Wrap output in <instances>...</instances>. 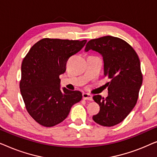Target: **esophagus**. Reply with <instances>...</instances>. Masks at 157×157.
<instances>
[{"label": "esophagus", "mask_w": 157, "mask_h": 157, "mask_svg": "<svg viewBox=\"0 0 157 157\" xmlns=\"http://www.w3.org/2000/svg\"><path fill=\"white\" fill-rule=\"evenodd\" d=\"M83 98L85 100H89V101L93 100V98H92V96L91 94H87V93H83Z\"/></svg>", "instance_id": "esophagus-1"}]
</instances>
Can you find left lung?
I'll list each match as a JSON object with an SVG mask.
<instances>
[{"label": "left lung", "instance_id": "1", "mask_svg": "<svg viewBox=\"0 0 157 157\" xmlns=\"http://www.w3.org/2000/svg\"><path fill=\"white\" fill-rule=\"evenodd\" d=\"M89 50L102 56L104 75L110 79L106 83L109 96L106 98L94 96L100 111L93 120L104 126H115L124 121L137 102L143 81L140 61L127 42L111 36L90 40L85 51Z\"/></svg>", "mask_w": 157, "mask_h": 157}]
</instances>
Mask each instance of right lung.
<instances>
[{"label":"right lung","instance_id":"obj_1","mask_svg":"<svg viewBox=\"0 0 157 157\" xmlns=\"http://www.w3.org/2000/svg\"><path fill=\"white\" fill-rule=\"evenodd\" d=\"M86 40L43 38L33 45L21 65L20 89L31 117L46 127L56 126L68 117L71 108L82 98L78 91L60 89L59 76L66 62L85 46Z\"/></svg>","mask_w":157,"mask_h":157}]
</instances>
